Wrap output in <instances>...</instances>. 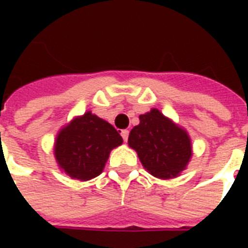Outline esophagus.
Instances as JSON below:
<instances>
[{
    "label": "esophagus",
    "instance_id": "1",
    "mask_svg": "<svg viewBox=\"0 0 248 248\" xmlns=\"http://www.w3.org/2000/svg\"><path fill=\"white\" fill-rule=\"evenodd\" d=\"M121 135H122V138H124V142H127V138H129V130H122V131H121Z\"/></svg>",
    "mask_w": 248,
    "mask_h": 248
}]
</instances>
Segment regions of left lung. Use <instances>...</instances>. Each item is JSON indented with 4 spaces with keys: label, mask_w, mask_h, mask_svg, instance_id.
Here are the masks:
<instances>
[{
    "label": "left lung",
    "mask_w": 248,
    "mask_h": 248,
    "mask_svg": "<svg viewBox=\"0 0 248 248\" xmlns=\"http://www.w3.org/2000/svg\"><path fill=\"white\" fill-rule=\"evenodd\" d=\"M127 143L137 151L145 170L159 179L179 177L192 156L188 133L158 108L140 114Z\"/></svg>",
    "instance_id": "1"
}]
</instances>
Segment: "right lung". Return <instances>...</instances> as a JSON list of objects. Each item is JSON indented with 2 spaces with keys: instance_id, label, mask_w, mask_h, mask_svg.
<instances>
[{
  "instance_id": "obj_1",
  "label": "right lung",
  "mask_w": 248,
  "mask_h": 248,
  "mask_svg": "<svg viewBox=\"0 0 248 248\" xmlns=\"http://www.w3.org/2000/svg\"><path fill=\"white\" fill-rule=\"evenodd\" d=\"M119 133L92 111L74 117L60 129L54 140L57 166L81 182L98 177L111 150L124 142Z\"/></svg>"
}]
</instances>
